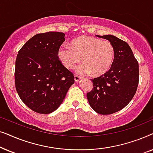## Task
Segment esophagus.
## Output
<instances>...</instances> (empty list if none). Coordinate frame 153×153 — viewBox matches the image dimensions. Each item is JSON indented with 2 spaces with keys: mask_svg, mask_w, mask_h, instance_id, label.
<instances>
[{
  "mask_svg": "<svg viewBox=\"0 0 153 153\" xmlns=\"http://www.w3.org/2000/svg\"><path fill=\"white\" fill-rule=\"evenodd\" d=\"M81 79L82 78H81V77L79 76H76V75H75L74 76V81H76V82H79V81H81Z\"/></svg>",
  "mask_w": 153,
  "mask_h": 153,
  "instance_id": "1",
  "label": "esophagus"
}]
</instances>
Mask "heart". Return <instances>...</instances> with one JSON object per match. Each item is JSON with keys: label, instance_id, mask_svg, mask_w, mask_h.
Returning a JSON list of instances; mask_svg holds the SVG:
<instances>
[{"label": "heart", "instance_id": "b5f03b06", "mask_svg": "<svg viewBox=\"0 0 153 153\" xmlns=\"http://www.w3.org/2000/svg\"><path fill=\"white\" fill-rule=\"evenodd\" d=\"M60 62L68 70H73L82 60L83 63L76 68L79 74L92 73L95 76L106 74L114 61L115 49L108 41L91 36H81L71 42L70 47L63 46L58 50Z\"/></svg>", "mask_w": 153, "mask_h": 153}]
</instances>
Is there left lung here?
I'll return each instance as SVG.
<instances>
[{
    "instance_id": "obj_1",
    "label": "left lung",
    "mask_w": 153,
    "mask_h": 153,
    "mask_svg": "<svg viewBox=\"0 0 153 153\" xmlns=\"http://www.w3.org/2000/svg\"><path fill=\"white\" fill-rule=\"evenodd\" d=\"M97 36L114 45L115 58L106 74L91 79L93 88L87 93V99L95 111L108 115L123 109L134 96L139 83V63L127 42L111 35Z\"/></svg>"
}]
</instances>
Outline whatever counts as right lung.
Returning <instances> with one entry per match:
<instances>
[{"instance_id": "right-lung-1", "label": "right lung", "mask_w": 153, "mask_h": 153, "mask_svg": "<svg viewBox=\"0 0 153 153\" xmlns=\"http://www.w3.org/2000/svg\"><path fill=\"white\" fill-rule=\"evenodd\" d=\"M64 41L63 33L37 34L16 56V90L22 102L38 114H51L57 109L74 83L72 73L58 58V50Z\"/></svg>"}]
</instances>
